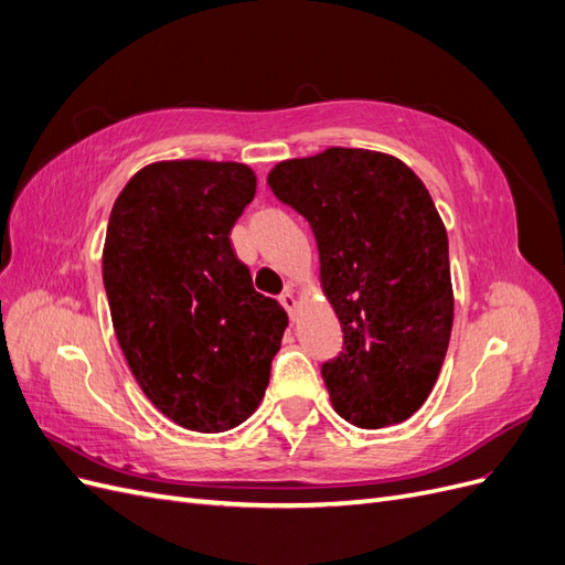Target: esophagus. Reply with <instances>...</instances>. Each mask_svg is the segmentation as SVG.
<instances>
[{"label": "esophagus", "instance_id": "1", "mask_svg": "<svg viewBox=\"0 0 565 565\" xmlns=\"http://www.w3.org/2000/svg\"><path fill=\"white\" fill-rule=\"evenodd\" d=\"M280 303L285 306V311L289 313V318L295 320V316H292V313H295V309H297V299H295V295H292V292H289V289H287V292H282V295H280Z\"/></svg>", "mask_w": 565, "mask_h": 565}]
</instances>
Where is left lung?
Listing matches in <instances>:
<instances>
[{
	"label": "left lung",
	"instance_id": "1",
	"mask_svg": "<svg viewBox=\"0 0 565 565\" xmlns=\"http://www.w3.org/2000/svg\"><path fill=\"white\" fill-rule=\"evenodd\" d=\"M268 185L316 235L344 332L320 367L337 415L361 429L413 417L446 361L455 311L448 233L429 191L401 160L361 148L280 162Z\"/></svg>",
	"mask_w": 565,
	"mask_h": 565
}]
</instances>
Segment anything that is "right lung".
<instances>
[{
  "mask_svg": "<svg viewBox=\"0 0 565 565\" xmlns=\"http://www.w3.org/2000/svg\"><path fill=\"white\" fill-rule=\"evenodd\" d=\"M254 191L247 164L156 162L110 212L104 285L119 349L150 403L191 431H228L259 407L287 328L228 237Z\"/></svg>",
  "mask_w": 565,
  "mask_h": 565,
  "instance_id": "add662e5",
  "label": "right lung"
}]
</instances>
